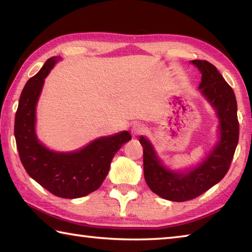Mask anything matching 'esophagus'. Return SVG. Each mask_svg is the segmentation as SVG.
Returning <instances> with one entry per match:
<instances>
[{
    "instance_id": "1",
    "label": "esophagus",
    "mask_w": 252,
    "mask_h": 252,
    "mask_svg": "<svg viewBox=\"0 0 252 252\" xmlns=\"http://www.w3.org/2000/svg\"><path fill=\"white\" fill-rule=\"evenodd\" d=\"M145 131H146V127H145V126L142 125V123H135V125H133L132 129H131L133 136L144 134V132Z\"/></svg>"
}]
</instances>
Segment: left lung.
<instances>
[{"label": "left lung", "instance_id": "1", "mask_svg": "<svg viewBox=\"0 0 252 252\" xmlns=\"http://www.w3.org/2000/svg\"><path fill=\"white\" fill-rule=\"evenodd\" d=\"M191 63L201 72L199 89L215 107L220 118V141L201 164L189 173H175L165 169L154 152L152 144L144 136L143 146L144 178L155 194L172 201L194 199L219 183L231 167L239 138L237 101L233 89L207 61L195 60Z\"/></svg>", "mask_w": 252, "mask_h": 252}]
</instances>
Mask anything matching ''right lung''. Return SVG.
I'll list each match as a JSON object with an SVG mask.
<instances>
[{
  "mask_svg": "<svg viewBox=\"0 0 252 252\" xmlns=\"http://www.w3.org/2000/svg\"><path fill=\"white\" fill-rule=\"evenodd\" d=\"M57 57H51L21 92L15 116L14 133L20 161L32 179L53 195L80 198L99 189L108 174L111 160L123 144L131 140L127 131L100 137L74 153H55L37 141L35 106L44 79Z\"/></svg>",
  "mask_w": 252,
  "mask_h": 252,
  "instance_id": "right-lung-1",
  "label": "right lung"
}]
</instances>
